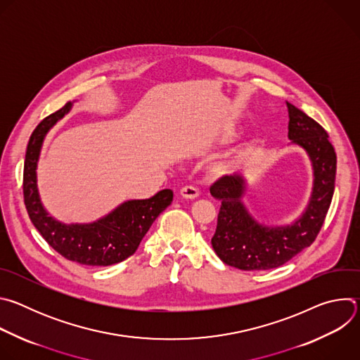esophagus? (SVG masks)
I'll return each instance as SVG.
<instances>
[{
  "mask_svg": "<svg viewBox=\"0 0 360 360\" xmlns=\"http://www.w3.org/2000/svg\"><path fill=\"white\" fill-rule=\"evenodd\" d=\"M181 195L186 199H195L198 195H199V189L192 186V185H186L181 189Z\"/></svg>",
  "mask_w": 360,
  "mask_h": 360,
  "instance_id": "1",
  "label": "esophagus"
}]
</instances>
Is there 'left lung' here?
<instances>
[{
	"instance_id": "1",
	"label": "left lung",
	"mask_w": 360,
	"mask_h": 360,
	"mask_svg": "<svg viewBox=\"0 0 360 360\" xmlns=\"http://www.w3.org/2000/svg\"><path fill=\"white\" fill-rule=\"evenodd\" d=\"M288 138L306 150L314 168L312 195L303 214L290 225L266 226L256 222L242 203L245 179L225 175L211 186V195L221 200L212 248L219 259L240 271L278 268L311 246L329 211L336 176V152L328 132L303 111L289 104Z\"/></svg>"
}]
</instances>
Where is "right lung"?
<instances>
[{"label":"right lung","instance_id":"right-lung-1","mask_svg":"<svg viewBox=\"0 0 360 360\" xmlns=\"http://www.w3.org/2000/svg\"><path fill=\"white\" fill-rule=\"evenodd\" d=\"M71 105L67 102L61 110L44 118L30 138L24 162V203L37 231L65 259L86 266H110L135 253L153 221L171 205L174 192L162 189L149 199L127 200L92 224L65 225L49 217L37 188V162L46 132L68 114Z\"/></svg>","mask_w":360,"mask_h":360}]
</instances>
